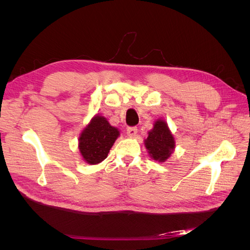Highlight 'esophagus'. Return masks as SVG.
Returning <instances> with one entry per match:
<instances>
[{
	"label": "esophagus",
	"instance_id": "obj_1",
	"mask_svg": "<svg viewBox=\"0 0 250 250\" xmlns=\"http://www.w3.org/2000/svg\"><path fill=\"white\" fill-rule=\"evenodd\" d=\"M138 133V128L137 127H128L127 128V134L129 135V137H134L135 134Z\"/></svg>",
	"mask_w": 250,
	"mask_h": 250
}]
</instances>
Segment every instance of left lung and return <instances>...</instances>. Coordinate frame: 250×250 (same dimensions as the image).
<instances>
[{"instance_id":"left-lung-1","label":"left lung","mask_w":250,"mask_h":250,"mask_svg":"<svg viewBox=\"0 0 250 250\" xmlns=\"http://www.w3.org/2000/svg\"><path fill=\"white\" fill-rule=\"evenodd\" d=\"M145 147L154 161L163 163L170 157L175 148V141L165 121L157 120L154 123L153 129L145 140Z\"/></svg>"}]
</instances>
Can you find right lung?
<instances>
[{"label": "right lung", "mask_w": 250, "mask_h": 250, "mask_svg": "<svg viewBox=\"0 0 250 250\" xmlns=\"http://www.w3.org/2000/svg\"><path fill=\"white\" fill-rule=\"evenodd\" d=\"M120 135L104 117L96 116L83 129L79 138V151L89 165H97L107 157L113 143Z\"/></svg>", "instance_id": "obj_1"}]
</instances>
